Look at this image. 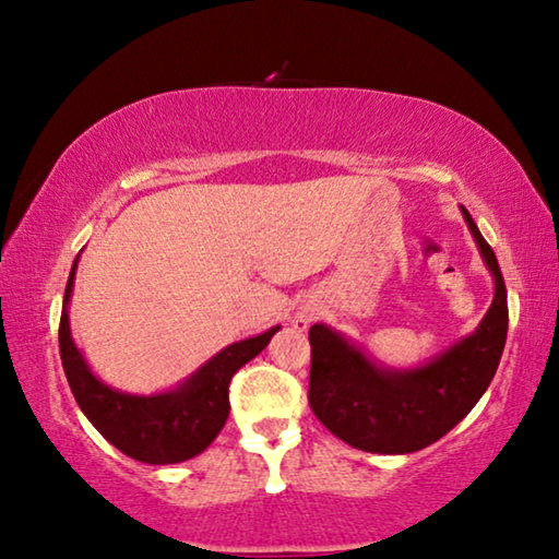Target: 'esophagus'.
Listing matches in <instances>:
<instances>
[{
	"mask_svg": "<svg viewBox=\"0 0 559 559\" xmlns=\"http://www.w3.org/2000/svg\"><path fill=\"white\" fill-rule=\"evenodd\" d=\"M300 323H302V325H308V320H306V318H300Z\"/></svg>",
	"mask_w": 559,
	"mask_h": 559,
	"instance_id": "34e87169",
	"label": "esophagus"
}]
</instances>
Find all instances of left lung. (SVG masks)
Returning <instances> with one entry per match:
<instances>
[{
  "instance_id": "1",
  "label": "left lung",
  "mask_w": 559,
  "mask_h": 559,
  "mask_svg": "<svg viewBox=\"0 0 559 559\" xmlns=\"http://www.w3.org/2000/svg\"><path fill=\"white\" fill-rule=\"evenodd\" d=\"M463 212L496 296L476 333L414 370H386L335 330L310 328L308 404L349 447L370 453H412L439 441L488 390L508 335V293L498 259Z\"/></svg>"
}]
</instances>
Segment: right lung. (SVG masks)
<instances>
[{
  "label": "right lung",
  "instance_id": "1",
  "mask_svg": "<svg viewBox=\"0 0 559 559\" xmlns=\"http://www.w3.org/2000/svg\"><path fill=\"white\" fill-rule=\"evenodd\" d=\"M75 266H79V259L73 261L69 283H66L59 349L66 380L81 412L112 447L130 459L153 463V466L194 459L210 447L229 419L231 377L239 367L257 357L281 328L276 325L257 337L224 347L177 390L150 396L118 392L91 372L71 337L69 300Z\"/></svg>",
  "mask_w": 559,
  "mask_h": 559
}]
</instances>
